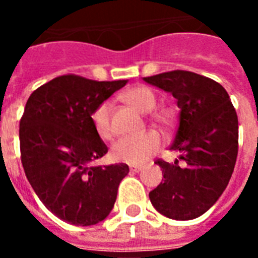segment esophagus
Segmentation results:
<instances>
[{"label": "esophagus", "mask_w": 258, "mask_h": 258, "mask_svg": "<svg viewBox=\"0 0 258 258\" xmlns=\"http://www.w3.org/2000/svg\"><path fill=\"white\" fill-rule=\"evenodd\" d=\"M143 169V166L141 165H130V171L131 172H139Z\"/></svg>", "instance_id": "1"}]
</instances>
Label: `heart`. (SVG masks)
Listing matches in <instances>:
<instances>
[{
    "label": "heart",
    "mask_w": 258,
    "mask_h": 258,
    "mask_svg": "<svg viewBox=\"0 0 258 258\" xmlns=\"http://www.w3.org/2000/svg\"><path fill=\"white\" fill-rule=\"evenodd\" d=\"M123 99L139 112L143 113L151 112L157 104V97L153 89L145 86L127 89L123 93ZM111 109H112V103L109 100H104L91 113V121L95 133L103 141H108L112 137ZM161 146L162 139L159 134L155 131H147L137 137H123L117 139L111 149V157L116 162L141 165L155 155L161 149Z\"/></svg>",
    "instance_id": "b5f03b06"
}]
</instances>
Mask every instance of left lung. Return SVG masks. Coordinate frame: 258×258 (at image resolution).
<instances>
[{"mask_svg": "<svg viewBox=\"0 0 258 258\" xmlns=\"http://www.w3.org/2000/svg\"><path fill=\"white\" fill-rule=\"evenodd\" d=\"M170 92L180 108L174 163L157 159L163 182L150 201L172 220H192L208 212L228 186L238 153V119L220 83L188 71H170L143 78Z\"/></svg>", "mask_w": 258, "mask_h": 258, "instance_id": "8db88e82", "label": "left lung"}]
</instances>
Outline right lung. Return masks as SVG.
<instances>
[{"label": "right lung", "instance_id": "add662e5", "mask_svg": "<svg viewBox=\"0 0 258 258\" xmlns=\"http://www.w3.org/2000/svg\"><path fill=\"white\" fill-rule=\"evenodd\" d=\"M125 83L62 75L26 101L20 120L22 167L45 208L66 222L89 226L104 220L128 174L125 163L91 165L108 151L91 113Z\"/></svg>", "mask_w": 258, "mask_h": 258}]
</instances>
